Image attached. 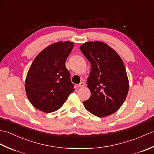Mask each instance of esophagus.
<instances>
[{
	"instance_id": "34e87169",
	"label": "esophagus",
	"mask_w": 154,
	"mask_h": 154,
	"mask_svg": "<svg viewBox=\"0 0 154 154\" xmlns=\"http://www.w3.org/2000/svg\"><path fill=\"white\" fill-rule=\"evenodd\" d=\"M85 83H83V82H81V83H80L79 85H77V87H83L84 86H85Z\"/></svg>"
}]
</instances>
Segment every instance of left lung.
Segmentation results:
<instances>
[{
  "label": "left lung",
  "instance_id": "left-lung-1",
  "mask_svg": "<svg viewBox=\"0 0 154 154\" xmlns=\"http://www.w3.org/2000/svg\"><path fill=\"white\" fill-rule=\"evenodd\" d=\"M80 50L91 63L87 85L91 97L83 101L85 109L98 117L109 116L126 100L129 81L124 64L115 50L103 42H87Z\"/></svg>",
  "mask_w": 154,
  "mask_h": 154
}]
</instances>
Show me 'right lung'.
Wrapping results in <instances>:
<instances>
[{"mask_svg": "<svg viewBox=\"0 0 154 154\" xmlns=\"http://www.w3.org/2000/svg\"><path fill=\"white\" fill-rule=\"evenodd\" d=\"M72 42H57L39 53L30 65L25 90L32 106L45 113L63 106L75 91L65 61L73 48Z\"/></svg>", "mask_w": 154, "mask_h": 154, "instance_id": "obj_1", "label": "right lung"}]
</instances>
